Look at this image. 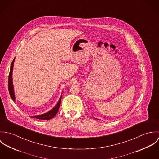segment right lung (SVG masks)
<instances>
[{
	"label": "right lung",
	"instance_id": "add662e5",
	"mask_svg": "<svg viewBox=\"0 0 159 159\" xmlns=\"http://www.w3.org/2000/svg\"><path fill=\"white\" fill-rule=\"evenodd\" d=\"M15 59H13V61L11 63V67H10V73H9V76H8V86L9 93H10V95L11 98H12V100L13 101L15 100V94H14L13 86V82H12V71H13V64H14V62H15ZM61 98H62V95L61 96L57 104L49 112L44 114H42V115L32 116V117L33 118H36V119H41V120H46L52 119V117H54L56 116V114H57L59 109V107H60V104H61Z\"/></svg>",
	"mask_w": 159,
	"mask_h": 159
}]
</instances>
